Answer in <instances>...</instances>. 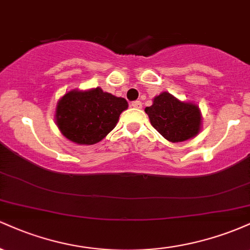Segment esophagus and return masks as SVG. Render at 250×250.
Returning a JSON list of instances; mask_svg holds the SVG:
<instances>
[{
    "label": "esophagus",
    "mask_w": 250,
    "mask_h": 250,
    "mask_svg": "<svg viewBox=\"0 0 250 250\" xmlns=\"http://www.w3.org/2000/svg\"><path fill=\"white\" fill-rule=\"evenodd\" d=\"M131 107L136 108V109H141L142 108V102L141 101H134L131 102Z\"/></svg>",
    "instance_id": "34e87169"
}]
</instances>
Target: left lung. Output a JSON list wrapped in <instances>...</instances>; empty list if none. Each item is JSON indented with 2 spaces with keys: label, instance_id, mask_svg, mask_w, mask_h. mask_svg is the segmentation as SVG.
Listing matches in <instances>:
<instances>
[{
  "label": "left lung",
  "instance_id": "8db88e82",
  "mask_svg": "<svg viewBox=\"0 0 250 250\" xmlns=\"http://www.w3.org/2000/svg\"><path fill=\"white\" fill-rule=\"evenodd\" d=\"M151 125L170 142H183L193 139L201 130L202 116L199 105L182 102L163 91L146 107Z\"/></svg>",
  "mask_w": 250,
  "mask_h": 250
}]
</instances>
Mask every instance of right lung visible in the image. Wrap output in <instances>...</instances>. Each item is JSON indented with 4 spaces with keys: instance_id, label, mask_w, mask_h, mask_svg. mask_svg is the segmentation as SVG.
Segmentation results:
<instances>
[{
    "instance_id": "right-lung-1",
    "label": "right lung",
    "mask_w": 250,
    "mask_h": 250,
    "mask_svg": "<svg viewBox=\"0 0 250 250\" xmlns=\"http://www.w3.org/2000/svg\"><path fill=\"white\" fill-rule=\"evenodd\" d=\"M128 108L123 97L97 87L68 91L59 100L55 120L61 133L77 145H95L115 128L119 117Z\"/></svg>"
}]
</instances>
